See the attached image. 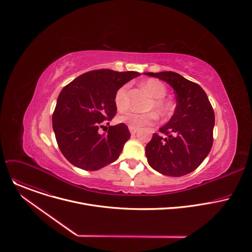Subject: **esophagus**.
I'll use <instances>...</instances> for the list:
<instances>
[{"mask_svg": "<svg viewBox=\"0 0 252 252\" xmlns=\"http://www.w3.org/2000/svg\"><path fill=\"white\" fill-rule=\"evenodd\" d=\"M128 129H129V132L131 133V134H134L136 131H137V129L136 128H134V127H128Z\"/></svg>", "mask_w": 252, "mask_h": 252, "instance_id": "34e87169", "label": "esophagus"}]
</instances>
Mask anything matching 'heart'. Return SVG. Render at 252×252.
<instances>
[{
	"label": "heart",
	"mask_w": 252,
	"mask_h": 252,
	"mask_svg": "<svg viewBox=\"0 0 252 252\" xmlns=\"http://www.w3.org/2000/svg\"><path fill=\"white\" fill-rule=\"evenodd\" d=\"M143 89L147 90L149 94L154 97L151 101L148 109L155 110L161 117L170 115L173 111V104L164 98L167 90L163 83L158 80L151 79L143 84ZM115 104L119 112H125L128 109L129 98H128V86L125 85L121 87L115 94ZM157 120L155 113L150 112L147 114H136L133 112H127L120 116L118 121L130 127L139 128L154 124Z\"/></svg>",
	"instance_id": "obj_1"
}]
</instances>
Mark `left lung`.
<instances>
[{"label":"left lung","mask_w":252,"mask_h":252,"mask_svg":"<svg viewBox=\"0 0 252 252\" xmlns=\"http://www.w3.org/2000/svg\"><path fill=\"white\" fill-rule=\"evenodd\" d=\"M166 82L175 93L176 106L169 122L154 133L146 147L149 164L168 176L196 169L213 143L214 112L202 88L174 71L145 73Z\"/></svg>","instance_id":"8db88e82"}]
</instances>
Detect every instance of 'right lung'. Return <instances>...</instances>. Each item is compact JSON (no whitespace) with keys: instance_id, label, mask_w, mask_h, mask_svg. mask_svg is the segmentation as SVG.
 Masks as SVG:
<instances>
[{"instance_id":"obj_1","label":"right lung","mask_w":252,"mask_h":252,"mask_svg":"<svg viewBox=\"0 0 252 252\" xmlns=\"http://www.w3.org/2000/svg\"><path fill=\"white\" fill-rule=\"evenodd\" d=\"M140 76L136 71L95 69L81 75L59 94L53 128L63 157L77 167L97 170L117 160L130 133L125 124L109 126L99 134L104 121L117 114L116 92Z\"/></svg>"}]
</instances>
